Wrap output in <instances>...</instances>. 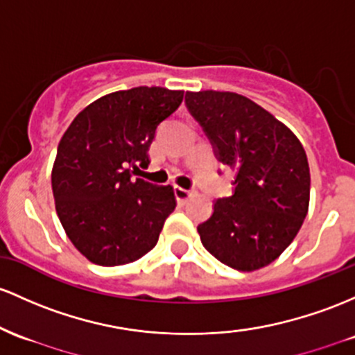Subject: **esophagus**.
Wrapping results in <instances>:
<instances>
[{"label": "esophagus", "instance_id": "obj_1", "mask_svg": "<svg viewBox=\"0 0 355 355\" xmlns=\"http://www.w3.org/2000/svg\"><path fill=\"white\" fill-rule=\"evenodd\" d=\"M173 192H175V197H177V200L180 202V204H184V202L189 200L190 196H192V190L184 189V187H178V185L173 187Z\"/></svg>", "mask_w": 355, "mask_h": 355}]
</instances>
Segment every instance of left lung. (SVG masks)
Instances as JSON below:
<instances>
[{
    "instance_id": "left-lung-1",
    "label": "left lung",
    "mask_w": 355,
    "mask_h": 355,
    "mask_svg": "<svg viewBox=\"0 0 355 355\" xmlns=\"http://www.w3.org/2000/svg\"><path fill=\"white\" fill-rule=\"evenodd\" d=\"M185 104L222 165L234 170L231 197L217 198L197 227L214 258L239 271L272 263L309 212L310 168L302 143L266 109L236 92H187Z\"/></svg>"
}]
</instances>
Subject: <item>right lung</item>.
<instances>
[{
	"label": "right lung",
	"instance_id": "right-lung-1",
	"mask_svg": "<svg viewBox=\"0 0 355 355\" xmlns=\"http://www.w3.org/2000/svg\"><path fill=\"white\" fill-rule=\"evenodd\" d=\"M184 91L133 87L99 97L70 123L57 148L52 190L69 239L91 263H133L158 243L173 212L171 185L133 178L148 166L157 128L177 111Z\"/></svg>",
	"mask_w": 355,
	"mask_h": 355
}]
</instances>
